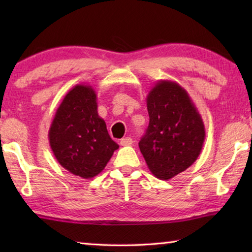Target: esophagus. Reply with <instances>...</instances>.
<instances>
[{"label":"esophagus","instance_id":"obj_1","mask_svg":"<svg viewBox=\"0 0 252 252\" xmlns=\"http://www.w3.org/2000/svg\"><path fill=\"white\" fill-rule=\"evenodd\" d=\"M132 139L130 138V136H126V138H123L120 140V144L123 147H126V146H131L132 144Z\"/></svg>","mask_w":252,"mask_h":252}]
</instances>
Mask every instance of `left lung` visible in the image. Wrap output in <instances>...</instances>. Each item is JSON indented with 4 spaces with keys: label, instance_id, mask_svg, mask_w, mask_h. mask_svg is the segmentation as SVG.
<instances>
[{
    "label": "left lung",
    "instance_id": "left-lung-1",
    "mask_svg": "<svg viewBox=\"0 0 252 252\" xmlns=\"http://www.w3.org/2000/svg\"><path fill=\"white\" fill-rule=\"evenodd\" d=\"M150 121L139 148L153 176L169 180L187 170L202 150V118L180 84L160 80L147 96Z\"/></svg>",
    "mask_w": 252,
    "mask_h": 252
}]
</instances>
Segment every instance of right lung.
<instances>
[{"label": "right lung", "instance_id": "add662e5", "mask_svg": "<svg viewBox=\"0 0 252 252\" xmlns=\"http://www.w3.org/2000/svg\"><path fill=\"white\" fill-rule=\"evenodd\" d=\"M49 141L55 159L74 176L91 179L105 168L119 144L97 114L91 85L76 84L66 93L51 123Z\"/></svg>", "mask_w": 252, "mask_h": 252}]
</instances>
